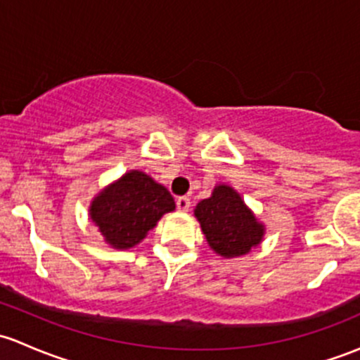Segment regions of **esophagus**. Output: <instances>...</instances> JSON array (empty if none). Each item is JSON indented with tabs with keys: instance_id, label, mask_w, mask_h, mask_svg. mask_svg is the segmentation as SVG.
<instances>
[{
	"instance_id": "obj_1",
	"label": "esophagus",
	"mask_w": 360,
	"mask_h": 360,
	"mask_svg": "<svg viewBox=\"0 0 360 360\" xmlns=\"http://www.w3.org/2000/svg\"><path fill=\"white\" fill-rule=\"evenodd\" d=\"M176 205H177V209L181 210V212H186V210L190 209L191 202H190V198H188V197H179L176 200Z\"/></svg>"
}]
</instances>
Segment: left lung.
<instances>
[{"label": "left lung", "instance_id": "8db88e82", "mask_svg": "<svg viewBox=\"0 0 360 360\" xmlns=\"http://www.w3.org/2000/svg\"><path fill=\"white\" fill-rule=\"evenodd\" d=\"M195 217L207 244L223 257H238L261 244L264 224L256 219L240 195L226 184L214 188L212 195L198 202Z\"/></svg>", "mask_w": 360, "mask_h": 360}]
</instances>
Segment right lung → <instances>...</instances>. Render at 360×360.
I'll return each mask as SVG.
<instances>
[{
    "mask_svg": "<svg viewBox=\"0 0 360 360\" xmlns=\"http://www.w3.org/2000/svg\"><path fill=\"white\" fill-rule=\"evenodd\" d=\"M176 209L172 195L141 170H130L90 203V219L115 249L139 244L158 219Z\"/></svg>",
    "mask_w": 360,
    "mask_h": 360,
    "instance_id": "1",
    "label": "right lung"
}]
</instances>
